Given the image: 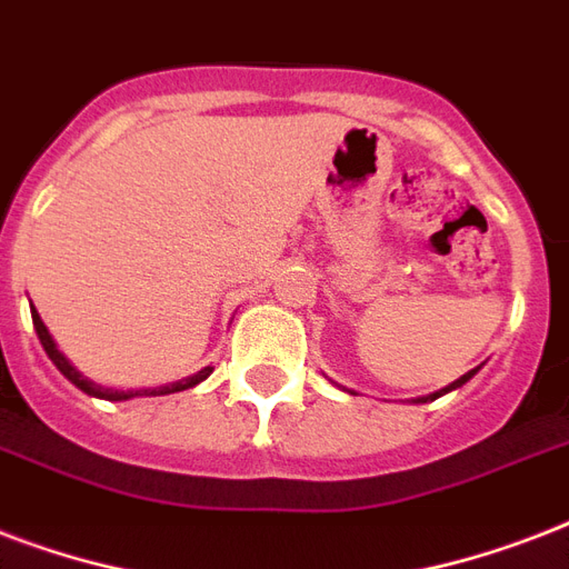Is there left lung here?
I'll return each instance as SVG.
<instances>
[{"label":"left lung","instance_id":"1","mask_svg":"<svg viewBox=\"0 0 569 569\" xmlns=\"http://www.w3.org/2000/svg\"><path fill=\"white\" fill-rule=\"evenodd\" d=\"M478 369H481V366H476V369H472V372H467V375H460L458 380H451L449 387H442V389H437V392H431V396H419V398H413V405H425V401H433V398H440V396H446V392H451V389H458V387H463V383H467L469 378H472V375L478 372Z\"/></svg>","mask_w":569,"mask_h":569}]
</instances>
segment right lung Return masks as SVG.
<instances>
[{
  "mask_svg": "<svg viewBox=\"0 0 569 569\" xmlns=\"http://www.w3.org/2000/svg\"><path fill=\"white\" fill-rule=\"evenodd\" d=\"M31 321H34V333H38L40 346H43V351H47V357L56 363V369L61 375H64L73 387H79L82 392H88V396L93 398H106V401H129V398H138V396H171V392H182V389H191L197 387L200 380H206L209 375H212V366H206V369H200L197 375H189V378L182 380H173V383H164V387H144V389H114V387H102V383H97V380L84 378L79 369H76L70 360L64 357V351L58 348V342L52 339V333H49V328L43 325V319H40V312L34 310V303H31Z\"/></svg>",
  "mask_w": 569,
  "mask_h": 569,
  "instance_id": "1",
  "label": "right lung"
}]
</instances>
